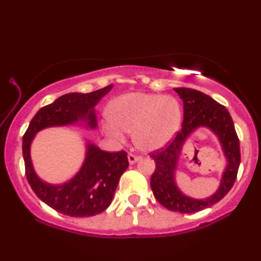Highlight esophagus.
I'll return each instance as SVG.
<instances>
[{"instance_id":"esophagus-1","label":"esophagus","mask_w":261,"mask_h":261,"mask_svg":"<svg viewBox=\"0 0 261 261\" xmlns=\"http://www.w3.org/2000/svg\"><path fill=\"white\" fill-rule=\"evenodd\" d=\"M140 159H141V156L136 155V154H132V153H130L129 155H127V160H129L130 165H134V163H136L137 161H139Z\"/></svg>"}]
</instances>
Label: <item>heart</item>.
Masks as SVG:
<instances>
[{
	"mask_svg": "<svg viewBox=\"0 0 261 261\" xmlns=\"http://www.w3.org/2000/svg\"><path fill=\"white\" fill-rule=\"evenodd\" d=\"M102 130L116 143L134 131L136 146L156 151L170 143L182 124V109L174 96L134 92L118 96L109 106Z\"/></svg>",
	"mask_w": 261,
	"mask_h": 261,
	"instance_id": "b5f03b06",
	"label": "heart"
}]
</instances>
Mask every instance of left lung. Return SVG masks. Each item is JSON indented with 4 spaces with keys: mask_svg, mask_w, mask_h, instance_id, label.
I'll return each mask as SVG.
<instances>
[{
    "mask_svg": "<svg viewBox=\"0 0 261 261\" xmlns=\"http://www.w3.org/2000/svg\"><path fill=\"white\" fill-rule=\"evenodd\" d=\"M174 90L177 92L184 105L182 129L168 146L149 154L155 162V170L151 177V188L154 197L166 208L179 213H196L213 206L230 191L241 163L240 139L230 114L224 106L200 91L185 87ZM200 126L208 127L218 136L227 159V167L220 187L213 196L206 200H193L178 190L174 183V171L185 141Z\"/></svg>",
    "mask_w": 261,
    "mask_h": 261,
    "instance_id": "left-lung-1",
    "label": "left lung"
}]
</instances>
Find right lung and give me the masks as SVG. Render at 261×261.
<instances>
[{
  "label": "right lung",
  "instance_id": "right-lung-1",
  "mask_svg": "<svg viewBox=\"0 0 261 261\" xmlns=\"http://www.w3.org/2000/svg\"><path fill=\"white\" fill-rule=\"evenodd\" d=\"M108 85L91 93H69L45 106L34 115L23 136L25 175L38 198L53 210L74 218L93 216L108 208L122 174L129 167L127 153L106 152L87 143L86 158L81 170L62 185L47 184L33 169L30 146L37 132L45 127L73 124L81 120L91 129L96 127L95 105L112 90Z\"/></svg>",
  "mask_w": 261,
  "mask_h": 261
}]
</instances>
